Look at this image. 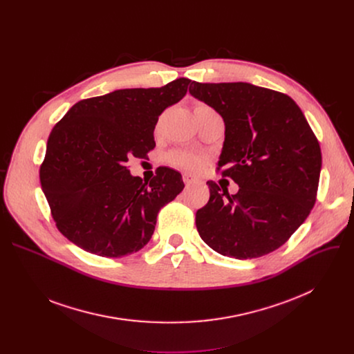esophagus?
Segmentation results:
<instances>
[{
	"label": "esophagus",
	"mask_w": 354,
	"mask_h": 354,
	"mask_svg": "<svg viewBox=\"0 0 354 354\" xmlns=\"http://www.w3.org/2000/svg\"><path fill=\"white\" fill-rule=\"evenodd\" d=\"M183 182H185V185H193V183H196L197 182V179L194 178V176H192L190 174H183Z\"/></svg>",
	"instance_id": "34e87169"
}]
</instances>
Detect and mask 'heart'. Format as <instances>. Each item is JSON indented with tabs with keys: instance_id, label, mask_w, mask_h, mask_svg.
<instances>
[{
	"instance_id": "heart-1",
	"label": "heart",
	"mask_w": 354,
	"mask_h": 354,
	"mask_svg": "<svg viewBox=\"0 0 354 354\" xmlns=\"http://www.w3.org/2000/svg\"><path fill=\"white\" fill-rule=\"evenodd\" d=\"M196 109H210L206 105H197ZM194 109V111H196ZM169 162L175 167L187 169V171H198L201 167V158L192 153H185V151H175L169 156Z\"/></svg>"
}]
</instances>
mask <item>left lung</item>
<instances>
[{
  "label": "left lung",
  "mask_w": 354,
  "mask_h": 354,
  "mask_svg": "<svg viewBox=\"0 0 354 354\" xmlns=\"http://www.w3.org/2000/svg\"><path fill=\"white\" fill-rule=\"evenodd\" d=\"M189 92L221 115L218 169L235 194L209 180L210 198L196 227L212 249L254 259L280 248L311 213L319 183V142L304 113L281 92L248 82H192Z\"/></svg>",
  "instance_id": "8db88e82"
}]
</instances>
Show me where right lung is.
Instances as JSON below:
<instances>
[{"instance_id":"right-lung-1","label":"right lung","mask_w":354,"mask_h":354,"mask_svg":"<svg viewBox=\"0 0 354 354\" xmlns=\"http://www.w3.org/2000/svg\"><path fill=\"white\" fill-rule=\"evenodd\" d=\"M190 82L178 78L161 88L118 89L84 99L55 126L40 183L68 241L105 258L134 254L148 243L158 212L185 183L167 167L145 182L130 174L127 162L156 147L160 115L179 102Z\"/></svg>"}]
</instances>
